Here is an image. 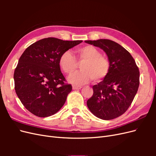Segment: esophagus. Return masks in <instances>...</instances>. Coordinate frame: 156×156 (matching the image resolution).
<instances>
[{"instance_id": "esophagus-1", "label": "esophagus", "mask_w": 156, "mask_h": 156, "mask_svg": "<svg viewBox=\"0 0 156 156\" xmlns=\"http://www.w3.org/2000/svg\"><path fill=\"white\" fill-rule=\"evenodd\" d=\"M82 88V87L81 86H73V90H78V89H81Z\"/></svg>"}]
</instances>
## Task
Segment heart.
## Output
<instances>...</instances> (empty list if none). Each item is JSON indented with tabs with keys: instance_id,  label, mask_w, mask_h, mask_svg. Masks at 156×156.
<instances>
[{
	"instance_id": "1",
	"label": "heart",
	"mask_w": 156,
	"mask_h": 156,
	"mask_svg": "<svg viewBox=\"0 0 156 156\" xmlns=\"http://www.w3.org/2000/svg\"><path fill=\"white\" fill-rule=\"evenodd\" d=\"M75 56L66 51L60 55L58 63L64 72L71 75L76 72L78 64H81V72L69 78V81L77 85L88 83L91 79L99 82L105 79L111 69L110 60L101 55L100 51L92 45H86L77 49Z\"/></svg>"
}]
</instances>
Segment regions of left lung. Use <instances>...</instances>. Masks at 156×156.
Listing matches in <instances>:
<instances>
[{"label":"left lung","mask_w":156,"mask_h":156,"mask_svg":"<svg viewBox=\"0 0 156 156\" xmlns=\"http://www.w3.org/2000/svg\"><path fill=\"white\" fill-rule=\"evenodd\" d=\"M84 42L102 49L111 62L107 76L92 87L94 93L87 106L99 119H116L128 109L137 92L139 68L129 52L115 41L100 39Z\"/></svg>","instance_id":"1"}]
</instances>
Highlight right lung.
<instances>
[{"instance_id": "1", "label": "right lung", "mask_w": 156, "mask_h": 156, "mask_svg": "<svg viewBox=\"0 0 156 156\" xmlns=\"http://www.w3.org/2000/svg\"><path fill=\"white\" fill-rule=\"evenodd\" d=\"M82 41L48 37L32 44L23 52L14 71L15 90L22 104L33 115L48 117L64 105L72 87L66 83L59 58Z\"/></svg>"}]
</instances>
